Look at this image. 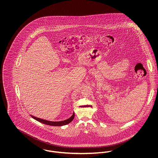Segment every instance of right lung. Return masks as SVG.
<instances>
[{
    "label": "right lung",
    "instance_id": "right-lung-1",
    "mask_svg": "<svg viewBox=\"0 0 158 158\" xmlns=\"http://www.w3.org/2000/svg\"><path fill=\"white\" fill-rule=\"evenodd\" d=\"M32 117V118H33L34 119L44 124H47V125H49V126H64V125H66L69 123H70L73 120L74 117H75V113H73V115L69 117L68 119L65 120L60 121H51L45 120H43L40 118H37L35 117L34 116L31 115Z\"/></svg>",
    "mask_w": 158,
    "mask_h": 158
}]
</instances>
